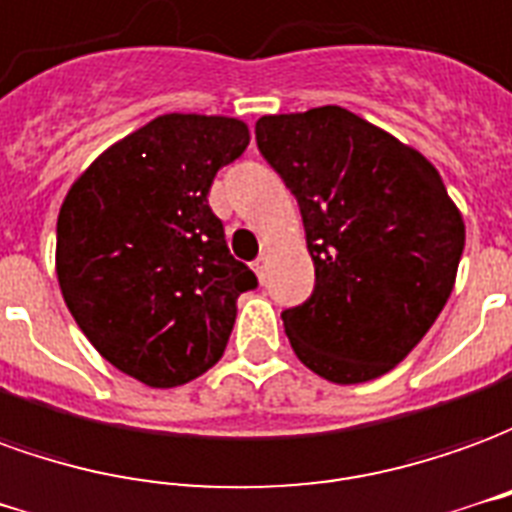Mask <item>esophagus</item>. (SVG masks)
<instances>
[{
    "instance_id": "34e87169",
    "label": "esophagus",
    "mask_w": 512,
    "mask_h": 512,
    "mask_svg": "<svg viewBox=\"0 0 512 512\" xmlns=\"http://www.w3.org/2000/svg\"><path fill=\"white\" fill-rule=\"evenodd\" d=\"M253 270L259 275V281H264V270H267V256H259L256 262H253Z\"/></svg>"
}]
</instances>
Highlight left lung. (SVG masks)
<instances>
[{
	"label": "left lung",
	"mask_w": 512,
	"mask_h": 512,
	"mask_svg": "<svg viewBox=\"0 0 512 512\" xmlns=\"http://www.w3.org/2000/svg\"><path fill=\"white\" fill-rule=\"evenodd\" d=\"M292 190L314 292L281 314L292 350L331 383L380 378L430 331L455 286L466 228L438 170L344 107L256 121Z\"/></svg>",
	"instance_id": "8db88e82"
}]
</instances>
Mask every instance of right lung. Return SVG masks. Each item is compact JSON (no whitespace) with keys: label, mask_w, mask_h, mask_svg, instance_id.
I'll list each match as a JSON object with an SVG mask.
<instances>
[{"label":"right lung","mask_w":512,"mask_h":512,"mask_svg":"<svg viewBox=\"0 0 512 512\" xmlns=\"http://www.w3.org/2000/svg\"><path fill=\"white\" fill-rule=\"evenodd\" d=\"M248 126L223 115H159L107 148L65 195L57 281L76 325L115 369L173 389L220 361L237 297L256 275L209 206L217 170Z\"/></svg>","instance_id":"add662e5"}]
</instances>
